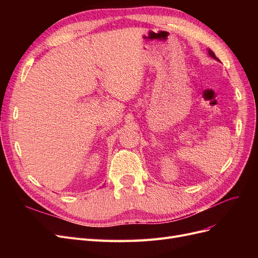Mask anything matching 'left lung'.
I'll return each instance as SVG.
<instances>
[{"label": "left lung", "mask_w": 258, "mask_h": 258, "mask_svg": "<svg viewBox=\"0 0 258 258\" xmlns=\"http://www.w3.org/2000/svg\"><path fill=\"white\" fill-rule=\"evenodd\" d=\"M208 53L210 54V57H212L213 59H215V60H217V61H220V59L215 57V53H214L212 50H211V49H208Z\"/></svg>", "instance_id": "8db88e82"}]
</instances>
